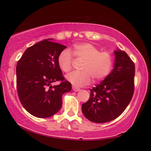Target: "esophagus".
Returning a JSON list of instances; mask_svg holds the SVG:
<instances>
[{
    "label": "esophagus",
    "mask_w": 151,
    "mask_h": 151,
    "mask_svg": "<svg viewBox=\"0 0 151 151\" xmlns=\"http://www.w3.org/2000/svg\"><path fill=\"white\" fill-rule=\"evenodd\" d=\"M73 90L74 91H75V92H77V91H80L81 89L79 88H78V87H76V86H73Z\"/></svg>",
    "instance_id": "obj_1"
}]
</instances>
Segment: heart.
Here are the masks:
<instances>
[{
  "label": "heart",
  "mask_w": 151,
  "mask_h": 151,
  "mask_svg": "<svg viewBox=\"0 0 151 151\" xmlns=\"http://www.w3.org/2000/svg\"><path fill=\"white\" fill-rule=\"evenodd\" d=\"M76 58L84 60L81 69L66 76L70 83L76 86L89 85L91 77L94 81H101L111 72L113 64L112 55L107 51H101L91 43L76 45L73 50ZM58 66L63 72L68 73L72 68L73 57L69 50H64L58 56Z\"/></svg>",
  "instance_id": "heart-1"
}]
</instances>
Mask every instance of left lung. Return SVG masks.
<instances>
[{
	"instance_id": "left-lung-1",
	"label": "left lung",
	"mask_w": 151,
	"mask_h": 151,
	"mask_svg": "<svg viewBox=\"0 0 151 151\" xmlns=\"http://www.w3.org/2000/svg\"><path fill=\"white\" fill-rule=\"evenodd\" d=\"M113 70L104 80L91 89L90 98L82 104L86 119L96 123L111 121L129 105L134 94V64L124 51H114Z\"/></svg>"
}]
</instances>
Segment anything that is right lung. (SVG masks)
<instances>
[{"instance_id": "add662e5", "label": "right lung", "mask_w": 151, "mask_h": 151, "mask_svg": "<svg viewBox=\"0 0 151 151\" xmlns=\"http://www.w3.org/2000/svg\"><path fill=\"white\" fill-rule=\"evenodd\" d=\"M51 40L28 48L17 65L19 100L27 112L39 118H48L59 111L63 94L72 88L57 62L58 55L66 47ZM57 81L61 83L52 86V83Z\"/></svg>"}]
</instances>
